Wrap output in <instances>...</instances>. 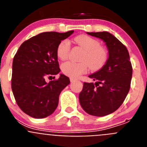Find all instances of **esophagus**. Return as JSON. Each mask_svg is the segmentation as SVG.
<instances>
[{
	"mask_svg": "<svg viewBox=\"0 0 147 147\" xmlns=\"http://www.w3.org/2000/svg\"><path fill=\"white\" fill-rule=\"evenodd\" d=\"M70 81H71V82H73L76 81V80L74 79V78H70Z\"/></svg>",
	"mask_w": 147,
	"mask_h": 147,
	"instance_id": "esophagus-1",
	"label": "esophagus"
}]
</instances>
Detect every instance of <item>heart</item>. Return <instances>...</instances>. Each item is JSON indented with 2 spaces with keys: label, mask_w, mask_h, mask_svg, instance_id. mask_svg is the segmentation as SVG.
Segmentation results:
<instances>
[{
  "label": "heart",
  "mask_w": 147,
  "mask_h": 147,
  "mask_svg": "<svg viewBox=\"0 0 147 147\" xmlns=\"http://www.w3.org/2000/svg\"><path fill=\"white\" fill-rule=\"evenodd\" d=\"M75 41L84 49L85 53L82 57V62H76L67 61L62 63L61 70L64 74L71 78H77L88 71L89 66L93 71H98L104 67L108 59V51L105 48L100 46L98 40L88 35H79ZM71 49V42L67 39L60 41L57 48L58 58L64 60L67 57Z\"/></svg>",
  "instance_id": "1"
}]
</instances>
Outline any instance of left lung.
I'll list each match as a JSON object with an SVG mask.
<instances>
[{"label": "left lung", "instance_id": "1", "mask_svg": "<svg viewBox=\"0 0 147 147\" xmlns=\"http://www.w3.org/2000/svg\"><path fill=\"white\" fill-rule=\"evenodd\" d=\"M105 42L108 59L99 71L89 75L96 82H84L80 103L87 113L105 116L115 112L124 102L130 88L132 67L126 46L107 32H87Z\"/></svg>", "mask_w": 147, "mask_h": 147}]
</instances>
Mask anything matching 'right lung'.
<instances>
[{"label":"right lung","instance_id":"1","mask_svg":"<svg viewBox=\"0 0 147 147\" xmlns=\"http://www.w3.org/2000/svg\"><path fill=\"white\" fill-rule=\"evenodd\" d=\"M73 33H40L23 42L14 57L11 90L19 107L31 117L43 119L51 115L57 107L61 91L70 84L69 78L62 74L49 82L45 78L60 72L57 48Z\"/></svg>","mask_w":147,"mask_h":147}]
</instances>
